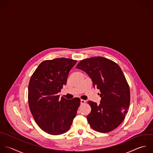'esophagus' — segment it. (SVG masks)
<instances>
[{
  "label": "esophagus",
  "instance_id": "1",
  "mask_svg": "<svg viewBox=\"0 0 153 153\" xmlns=\"http://www.w3.org/2000/svg\"><path fill=\"white\" fill-rule=\"evenodd\" d=\"M85 102H86L85 100H80V104H84Z\"/></svg>",
  "mask_w": 153,
  "mask_h": 153
}]
</instances>
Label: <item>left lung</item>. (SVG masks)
<instances>
[{"mask_svg":"<svg viewBox=\"0 0 153 153\" xmlns=\"http://www.w3.org/2000/svg\"><path fill=\"white\" fill-rule=\"evenodd\" d=\"M76 68L85 71L94 87L100 90V104L88 101L91 111L87 120L96 131L107 133L117 128L123 121L130 104V90L119 65L102 56L80 61Z\"/></svg>","mask_w":153,"mask_h":153,"instance_id":"obj_1","label":"left lung"}]
</instances>
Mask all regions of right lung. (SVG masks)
I'll list each match as a JSON object with an SVG mask.
<instances>
[{"label": "right lung", "instance_id": "1", "mask_svg": "<svg viewBox=\"0 0 153 153\" xmlns=\"http://www.w3.org/2000/svg\"><path fill=\"white\" fill-rule=\"evenodd\" d=\"M76 62L65 58L44 61L30 78L28 92L30 110L37 125L49 134L58 135L67 132L76 116L80 100H66L58 95Z\"/></svg>", "mask_w": 153, "mask_h": 153}]
</instances>
